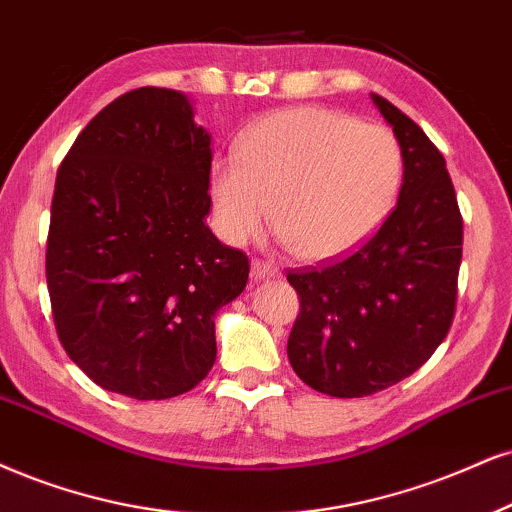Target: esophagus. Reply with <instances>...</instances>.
Listing matches in <instances>:
<instances>
[{
	"instance_id": "1",
	"label": "esophagus",
	"mask_w": 512,
	"mask_h": 512,
	"mask_svg": "<svg viewBox=\"0 0 512 512\" xmlns=\"http://www.w3.org/2000/svg\"><path fill=\"white\" fill-rule=\"evenodd\" d=\"M251 275H254L256 282L277 280V277H282L280 268H277L275 263H268V261H254V263H251Z\"/></svg>"
}]
</instances>
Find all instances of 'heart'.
<instances>
[{
	"label": "heart",
	"instance_id": "1",
	"mask_svg": "<svg viewBox=\"0 0 512 512\" xmlns=\"http://www.w3.org/2000/svg\"><path fill=\"white\" fill-rule=\"evenodd\" d=\"M401 173V147L387 128L296 106L251 125L239 159L218 156L208 194L225 242L244 244L270 218L296 256L320 261L351 251L382 223Z\"/></svg>",
	"mask_w": 512,
	"mask_h": 512
}]
</instances>
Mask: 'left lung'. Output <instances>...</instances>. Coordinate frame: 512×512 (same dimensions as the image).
Returning a JSON list of instances; mask_svg holds the SVG:
<instances>
[{
    "label": "left lung",
    "instance_id": "8db88e82",
    "mask_svg": "<svg viewBox=\"0 0 512 512\" xmlns=\"http://www.w3.org/2000/svg\"><path fill=\"white\" fill-rule=\"evenodd\" d=\"M403 159L396 208L332 266L289 273L301 313L287 356L308 387L361 399L413 375L444 342L456 313L463 218L444 156L394 104L370 94Z\"/></svg>",
    "mask_w": 512,
    "mask_h": 512
}]
</instances>
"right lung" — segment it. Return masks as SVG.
<instances>
[{"label":"right lung","mask_w":512,"mask_h":512,"mask_svg":"<svg viewBox=\"0 0 512 512\" xmlns=\"http://www.w3.org/2000/svg\"><path fill=\"white\" fill-rule=\"evenodd\" d=\"M211 159L192 99L140 87L99 111L61 163L49 299L63 349L106 391L170 399L216 363V315L244 292L249 258L206 225Z\"/></svg>","instance_id":"1"}]
</instances>
